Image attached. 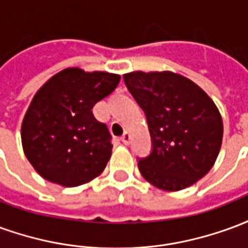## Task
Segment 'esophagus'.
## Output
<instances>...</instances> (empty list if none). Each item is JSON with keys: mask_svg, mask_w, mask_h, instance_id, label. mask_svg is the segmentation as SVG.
Returning a JSON list of instances; mask_svg holds the SVG:
<instances>
[{"mask_svg": "<svg viewBox=\"0 0 248 248\" xmlns=\"http://www.w3.org/2000/svg\"><path fill=\"white\" fill-rule=\"evenodd\" d=\"M130 140H131V137H130V134H129V133H127V131H126V133H124V134L122 135V137H121V140L124 142V145H129Z\"/></svg>", "mask_w": 248, "mask_h": 248, "instance_id": "obj_1", "label": "esophagus"}]
</instances>
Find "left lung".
I'll return each mask as SVG.
<instances>
[{"label": "left lung", "instance_id": "8db88e82", "mask_svg": "<svg viewBox=\"0 0 248 248\" xmlns=\"http://www.w3.org/2000/svg\"><path fill=\"white\" fill-rule=\"evenodd\" d=\"M124 79L150 131L151 153L138 158L142 177L166 191L186 188L204 177L223 137V122L211 98L171 71H134Z\"/></svg>", "mask_w": 248, "mask_h": 248}]
</instances>
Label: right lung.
Returning a JSON list of instances; mask_svg holds the SVG:
<instances>
[{
	"label": "right lung",
	"mask_w": 248,
	"mask_h": 248,
	"mask_svg": "<svg viewBox=\"0 0 248 248\" xmlns=\"http://www.w3.org/2000/svg\"><path fill=\"white\" fill-rule=\"evenodd\" d=\"M121 77L71 67L51 77L26 111L21 138L25 155L41 177L65 187L90 182L111 155L108 126L93 108L117 89Z\"/></svg>",
	"instance_id": "add662e5"
}]
</instances>
